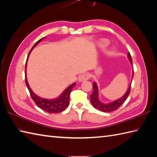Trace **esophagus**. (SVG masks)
<instances>
[{
	"label": "esophagus",
	"instance_id": "obj_1",
	"mask_svg": "<svg viewBox=\"0 0 157 157\" xmlns=\"http://www.w3.org/2000/svg\"><path fill=\"white\" fill-rule=\"evenodd\" d=\"M89 78H90V75L88 74V73H84V74H82L79 76L78 78V80L79 82H84V81L88 80Z\"/></svg>",
	"mask_w": 157,
	"mask_h": 157
}]
</instances>
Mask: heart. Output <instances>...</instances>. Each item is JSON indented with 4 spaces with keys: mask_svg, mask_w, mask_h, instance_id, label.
Returning a JSON list of instances; mask_svg holds the SVG:
<instances>
[{
    "mask_svg": "<svg viewBox=\"0 0 157 157\" xmlns=\"http://www.w3.org/2000/svg\"><path fill=\"white\" fill-rule=\"evenodd\" d=\"M98 44L101 47H106V46H108L109 42L108 40H102L99 42Z\"/></svg>",
    "mask_w": 157,
    "mask_h": 157,
    "instance_id": "heart-1",
    "label": "heart"
}]
</instances>
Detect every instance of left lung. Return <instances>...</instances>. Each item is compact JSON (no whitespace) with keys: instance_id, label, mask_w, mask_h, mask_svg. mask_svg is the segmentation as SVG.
<instances>
[{"instance_id":"8db88e82","label":"left lung","mask_w":157,"mask_h":157,"mask_svg":"<svg viewBox=\"0 0 157 157\" xmlns=\"http://www.w3.org/2000/svg\"><path fill=\"white\" fill-rule=\"evenodd\" d=\"M128 57L130 63L132 65V56L130 55V53L128 52ZM134 77V69H133V73H132V78ZM130 90H131V84L129 86L128 90L125 92V94L123 95L121 98H120L116 101L109 102V103H103L100 101L98 98V86L96 84V82H93V92L92 94L90 95V100H91V103L92 106L96 109L99 110V111H102V112H112L114 111L115 110L117 109L120 106H121L123 102L125 101L127 98L128 97V96L130 93Z\"/></svg>"}]
</instances>
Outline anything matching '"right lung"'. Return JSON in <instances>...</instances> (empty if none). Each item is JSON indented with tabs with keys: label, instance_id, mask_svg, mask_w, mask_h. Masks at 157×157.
Returning <instances> with one entry per match:
<instances>
[{
	"label": "right lung",
	"instance_id": "1",
	"mask_svg": "<svg viewBox=\"0 0 157 157\" xmlns=\"http://www.w3.org/2000/svg\"><path fill=\"white\" fill-rule=\"evenodd\" d=\"M44 38H42L40 40H39L36 42L34 46H33V47L30 50V51H29V54L31 52L32 49L34 48L35 46ZM28 56H29V55L28 56ZM28 59L25 63V84L27 86L29 93H30L31 97L32 98L33 101L35 102L36 105H37L39 108H40L41 109L43 110V111L49 113H58L64 111V110L66 109L69 105L70 93H71V91L73 89V88L75 86L76 83H73V84H72L71 85H70L69 87L67 88L65 90L63 91V92L61 95L55 99H46V98H42L41 97H39L38 96H37L32 92V90L28 84L27 78H26V67H27Z\"/></svg>",
	"mask_w": 157,
	"mask_h": 157
}]
</instances>
